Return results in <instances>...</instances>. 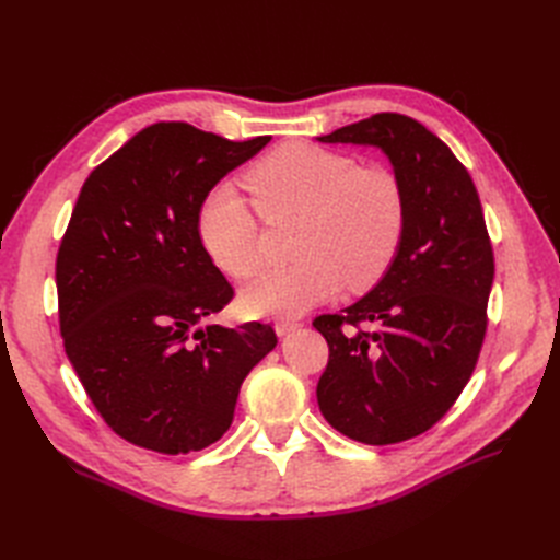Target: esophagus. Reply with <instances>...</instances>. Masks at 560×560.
<instances>
[{"label": "esophagus", "instance_id": "esophagus-1", "mask_svg": "<svg viewBox=\"0 0 560 560\" xmlns=\"http://www.w3.org/2000/svg\"><path fill=\"white\" fill-rule=\"evenodd\" d=\"M301 327V322L299 319H278L276 322V334L278 336H284V334H290V331H294V329H299Z\"/></svg>", "mask_w": 560, "mask_h": 560}]
</instances>
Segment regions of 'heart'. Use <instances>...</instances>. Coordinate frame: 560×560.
<instances>
[{
	"label": "heart",
	"instance_id": "obj_1",
	"mask_svg": "<svg viewBox=\"0 0 560 560\" xmlns=\"http://www.w3.org/2000/svg\"><path fill=\"white\" fill-rule=\"evenodd\" d=\"M247 184L266 219L303 214L301 261L270 268L247 284L243 306L252 315H299L331 299L343 282L366 290L393 264L404 238L406 200L389 171L292 142L254 165ZM198 238L231 278L245 280L261 266L257 219L233 184H219L202 200Z\"/></svg>",
	"mask_w": 560,
	"mask_h": 560
}]
</instances>
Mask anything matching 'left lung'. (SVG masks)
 Listing matches in <instances>:
<instances>
[{"label": "left lung", "mask_w": 560, "mask_h": 560, "mask_svg": "<svg viewBox=\"0 0 560 560\" xmlns=\"http://www.w3.org/2000/svg\"><path fill=\"white\" fill-rule=\"evenodd\" d=\"M317 140L378 147L404 191V238L381 282L313 322L329 346L322 416L354 442L399 444L442 420L477 366L495 276L481 200L467 167L411 116L374 114Z\"/></svg>", "instance_id": "left-lung-1"}]
</instances>
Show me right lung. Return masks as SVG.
Here are the masks:
<instances>
[{
  "label": "right lung",
  "mask_w": 560,
  "mask_h": 560,
  "mask_svg": "<svg viewBox=\"0 0 560 560\" xmlns=\"http://www.w3.org/2000/svg\"><path fill=\"white\" fill-rule=\"evenodd\" d=\"M268 142L163 121L81 186L56 259L60 334L97 413L135 446L177 455L222 439L278 343L261 322L212 325L233 287L198 238L212 186Z\"/></svg>",
  "instance_id": "right-lung-1"
}]
</instances>
